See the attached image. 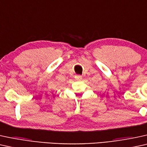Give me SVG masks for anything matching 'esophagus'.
<instances>
[{
	"label": "esophagus",
	"mask_w": 147,
	"mask_h": 147,
	"mask_svg": "<svg viewBox=\"0 0 147 147\" xmlns=\"http://www.w3.org/2000/svg\"><path fill=\"white\" fill-rule=\"evenodd\" d=\"M75 79L77 80H79V81H80V80L82 79V76L81 75H76L75 76Z\"/></svg>",
	"instance_id": "34e87169"
}]
</instances>
